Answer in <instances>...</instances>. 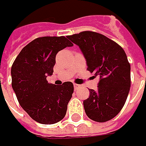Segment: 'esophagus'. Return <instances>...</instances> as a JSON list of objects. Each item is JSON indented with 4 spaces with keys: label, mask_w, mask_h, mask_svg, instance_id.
Returning a JSON list of instances; mask_svg holds the SVG:
<instances>
[{
    "label": "esophagus",
    "mask_w": 146,
    "mask_h": 146,
    "mask_svg": "<svg viewBox=\"0 0 146 146\" xmlns=\"http://www.w3.org/2000/svg\"><path fill=\"white\" fill-rule=\"evenodd\" d=\"M74 88H75V90H77L80 88V84H74Z\"/></svg>",
    "instance_id": "34e87169"
}]
</instances>
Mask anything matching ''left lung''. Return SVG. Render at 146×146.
<instances>
[{"label":"left lung","instance_id":"left-lung-1","mask_svg":"<svg viewBox=\"0 0 146 146\" xmlns=\"http://www.w3.org/2000/svg\"><path fill=\"white\" fill-rule=\"evenodd\" d=\"M67 38L80 48L87 70L100 77L98 90L89 89V98L84 101L86 115L99 123L112 119L123 107L131 86V67L124 50L95 31H82Z\"/></svg>","mask_w":146,"mask_h":146}]
</instances>
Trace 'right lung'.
<instances>
[{
	"mask_svg": "<svg viewBox=\"0 0 146 146\" xmlns=\"http://www.w3.org/2000/svg\"><path fill=\"white\" fill-rule=\"evenodd\" d=\"M72 45L65 36L39 37L21 50L12 65V88L17 99L40 123H56L66 115L73 84L64 82L58 86L48 83L46 77L53 74L58 51Z\"/></svg>",
	"mask_w": 146,
	"mask_h": 146,
	"instance_id": "add662e5",
	"label": "right lung"
}]
</instances>
